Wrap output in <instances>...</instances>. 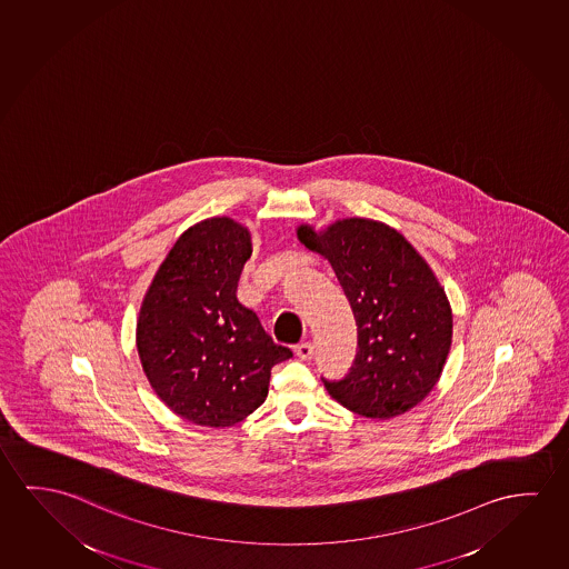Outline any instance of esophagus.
I'll return each instance as SVG.
<instances>
[{"label":"esophagus","mask_w":569,"mask_h":569,"mask_svg":"<svg viewBox=\"0 0 569 569\" xmlns=\"http://www.w3.org/2000/svg\"><path fill=\"white\" fill-rule=\"evenodd\" d=\"M296 355H298L301 360L313 359V345H311V342H301V345L296 347Z\"/></svg>","instance_id":"esophagus-1"}]
</instances>
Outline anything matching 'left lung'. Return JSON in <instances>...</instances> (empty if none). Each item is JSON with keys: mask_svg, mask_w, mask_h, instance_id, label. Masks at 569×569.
<instances>
[{"mask_svg": "<svg viewBox=\"0 0 569 569\" xmlns=\"http://www.w3.org/2000/svg\"><path fill=\"white\" fill-rule=\"evenodd\" d=\"M303 244L331 262L357 321V357L339 380H323L337 402L367 418H392L420 403L446 365L453 316L428 263L382 222L345 219Z\"/></svg>", "mask_w": 569, "mask_h": 569, "instance_id": "1", "label": "left lung"}]
</instances>
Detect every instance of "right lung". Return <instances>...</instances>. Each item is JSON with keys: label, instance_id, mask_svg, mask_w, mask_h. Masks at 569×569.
Instances as JSON below:
<instances>
[{"label": "right lung", "instance_id": "1", "mask_svg": "<svg viewBox=\"0 0 569 569\" xmlns=\"http://www.w3.org/2000/svg\"><path fill=\"white\" fill-rule=\"evenodd\" d=\"M250 256V232L234 220L194 224L167 253L141 306L138 352L149 385L197 426L244 420L266 400L271 368L293 357L238 303Z\"/></svg>", "mask_w": 569, "mask_h": 569}]
</instances>
